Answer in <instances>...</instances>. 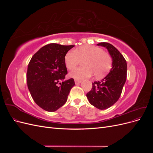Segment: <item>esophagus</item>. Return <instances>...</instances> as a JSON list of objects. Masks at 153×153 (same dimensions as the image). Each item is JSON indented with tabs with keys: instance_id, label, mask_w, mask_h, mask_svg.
Listing matches in <instances>:
<instances>
[{
	"instance_id": "obj_1",
	"label": "esophagus",
	"mask_w": 153,
	"mask_h": 153,
	"mask_svg": "<svg viewBox=\"0 0 153 153\" xmlns=\"http://www.w3.org/2000/svg\"><path fill=\"white\" fill-rule=\"evenodd\" d=\"M82 82L81 80H75V83L76 84H80V83Z\"/></svg>"
}]
</instances>
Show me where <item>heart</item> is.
Segmentation results:
<instances>
[{"instance_id": "b5f03b06", "label": "heart", "mask_w": 153, "mask_h": 153, "mask_svg": "<svg viewBox=\"0 0 153 153\" xmlns=\"http://www.w3.org/2000/svg\"><path fill=\"white\" fill-rule=\"evenodd\" d=\"M84 68H78L69 73V76L76 80L91 77L93 74L100 77L107 72L112 65L110 56L100 47L86 45L69 50L64 57V62L69 70L73 69L81 61Z\"/></svg>"}]
</instances>
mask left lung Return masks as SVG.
<instances>
[{"label":"left lung","instance_id":"obj_1","mask_svg":"<svg viewBox=\"0 0 153 153\" xmlns=\"http://www.w3.org/2000/svg\"><path fill=\"white\" fill-rule=\"evenodd\" d=\"M98 46L107 49L112 60V68L103 79L92 83V89L86 96L92 105L105 110L116 103L121 94L126 80L127 63L123 55L112 45L103 42Z\"/></svg>","mask_w":153,"mask_h":153}]
</instances>
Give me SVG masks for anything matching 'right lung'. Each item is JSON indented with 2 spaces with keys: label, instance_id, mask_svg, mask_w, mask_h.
I'll use <instances>...</instances> for the list:
<instances>
[{
  "label": "right lung",
  "instance_id": "obj_1",
  "mask_svg": "<svg viewBox=\"0 0 153 153\" xmlns=\"http://www.w3.org/2000/svg\"><path fill=\"white\" fill-rule=\"evenodd\" d=\"M74 45L51 43L40 48L29 63L27 83L35 103L48 112H55L66 103L73 78L64 81L67 68L64 57Z\"/></svg>",
  "mask_w": 153,
  "mask_h": 153
}]
</instances>
